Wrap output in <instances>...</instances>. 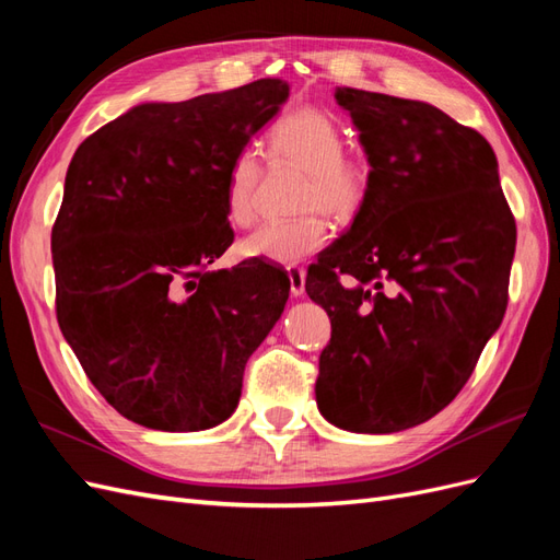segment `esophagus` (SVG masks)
I'll list each match as a JSON object with an SVG mask.
<instances>
[{"label":"esophagus","instance_id":"obj_1","mask_svg":"<svg viewBox=\"0 0 560 560\" xmlns=\"http://www.w3.org/2000/svg\"><path fill=\"white\" fill-rule=\"evenodd\" d=\"M287 273H290V290L294 296L306 292V270L301 266H287Z\"/></svg>","mask_w":560,"mask_h":560}]
</instances>
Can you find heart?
Returning a JSON list of instances; mask_svg holds the SVG:
<instances>
[{
  "instance_id": "b5f03b06",
  "label": "heart",
  "mask_w": 560,
  "mask_h": 560,
  "mask_svg": "<svg viewBox=\"0 0 560 560\" xmlns=\"http://www.w3.org/2000/svg\"><path fill=\"white\" fill-rule=\"evenodd\" d=\"M268 161L306 173L296 198V210L303 214L290 222L264 224L243 243L247 257L276 264H294L325 247L331 229L322 212L336 222H352L374 184L371 159L360 151H346L343 130L329 114L313 107L284 114L270 128ZM261 177L264 163L257 151L243 149L233 156L224 186V210L231 224L245 229L257 219Z\"/></svg>"
}]
</instances>
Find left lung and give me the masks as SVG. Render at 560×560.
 I'll return each instance as SVG.
<instances>
[{"instance_id": "left-lung-1", "label": "left lung", "mask_w": 560, "mask_h": 560, "mask_svg": "<svg viewBox=\"0 0 560 560\" xmlns=\"http://www.w3.org/2000/svg\"><path fill=\"white\" fill-rule=\"evenodd\" d=\"M374 184L352 226L308 266L327 311L317 409L387 434L457 397L510 301L516 222L481 132L418 100L338 89Z\"/></svg>"}]
</instances>
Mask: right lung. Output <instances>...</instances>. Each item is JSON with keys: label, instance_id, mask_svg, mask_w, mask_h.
Listing matches in <instances>:
<instances>
[{"label": "right lung", "instance_id": "obj_1", "mask_svg": "<svg viewBox=\"0 0 560 560\" xmlns=\"http://www.w3.org/2000/svg\"><path fill=\"white\" fill-rule=\"evenodd\" d=\"M290 95L259 79L186 103H149L83 140L50 231L56 315L100 395L163 432L224 422L249 354L290 296L282 266L208 270L233 243V156Z\"/></svg>", "mask_w": 560, "mask_h": 560}]
</instances>
